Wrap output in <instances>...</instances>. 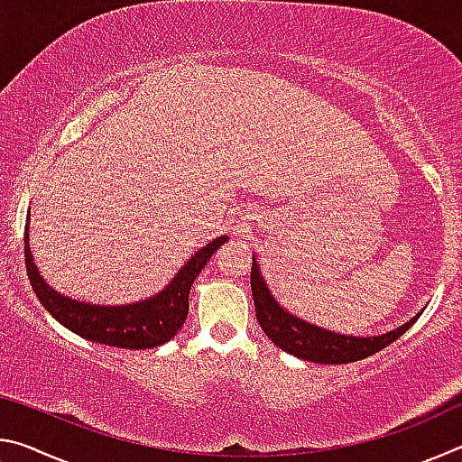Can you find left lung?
Returning <instances> with one entry per match:
<instances>
[{
    "mask_svg": "<svg viewBox=\"0 0 462 462\" xmlns=\"http://www.w3.org/2000/svg\"><path fill=\"white\" fill-rule=\"evenodd\" d=\"M250 287H253L256 319H259L263 332L269 336L271 342H275V346L289 355L319 365H346L363 361V358L379 353L391 342H395L420 318L418 314L393 332L373 336V338H356V336L322 330V328L301 322L300 318L285 311L271 297L254 261L253 271H250Z\"/></svg>",
    "mask_w": 462,
    "mask_h": 462,
    "instance_id": "8db88e82",
    "label": "left lung"
}]
</instances>
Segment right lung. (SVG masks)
Masks as SVG:
<instances>
[{"instance_id":"1","label":"right lung","mask_w":462,"mask_h":462,"mask_svg":"<svg viewBox=\"0 0 462 462\" xmlns=\"http://www.w3.org/2000/svg\"><path fill=\"white\" fill-rule=\"evenodd\" d=\"M224 242H228V238L222 236L203 246L177 273V277L171 281L165 291H161L152 300L118 308L91 306V303L67 300V297L52 291L38 273L32 253H30L28 226L24 230V259L36 297L62 326L79 334L81 338L106 344V346L143 350L161 346L179 332L187 318V311H189V289L193 281L198 279L201 269L206 267Z\"/></svg>"}]
</instances>
